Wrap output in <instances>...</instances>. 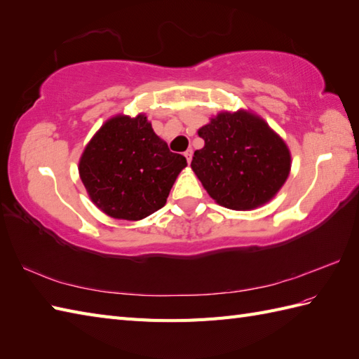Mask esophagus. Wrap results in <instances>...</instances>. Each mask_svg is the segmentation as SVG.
Segmentation results:
<instances>
[{
  "label": "esophagus",
  "instance_id": "1",
  "mask_svg": "<svg viewBox=\"0 0 359 359\" xmlns=\"http://www.w3.org/2000/svg\"><path fill=\"white\" fill-rule=\"evenodd\" d=\"M184 156L187 157L188 163H191V158H193V149H187V151L184 152Z\"/></svg>",
  "mask_w": 359,
  "mask_h": 359
}]
</instances>
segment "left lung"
I'll return each mask as SVG.
<instances>
[{
    "label": "left lung",
    "mask_w": 359,
    "mask_h": 359,
    "mask_svg": "<svg viewBox=\"0 0 359 359\" xmlns=\"http://www.w3.org/2000/svg\"><path fill=\"white\" fill-rule=\"evenodd\" d=\"M197 133L205 147L194 152L191 168L222 207L255 210L285 184L292 166L287 144L253 112H219Z\"/></svg>",
    "instance_id": "8db88e82"
}]
</instances>
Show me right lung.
I'll return each instance as SVG.
<instances>
[{"instance_id": "obj_1", "label": "right lung", "mask_w": 359, "mask_h": 359, "mask_svg": "<svg viewBox=\"0 0 359 359\" xmlns=\"http://www.w3.org/2000/svg\"><path fill=\"white\" fill-rule=\"evenodd\" d=\"M187 158L168 149L144 114L116 116L98 129L79 163L98 208L114 219L140 220L166 203Z\"/></svg>"}]
</instances>
